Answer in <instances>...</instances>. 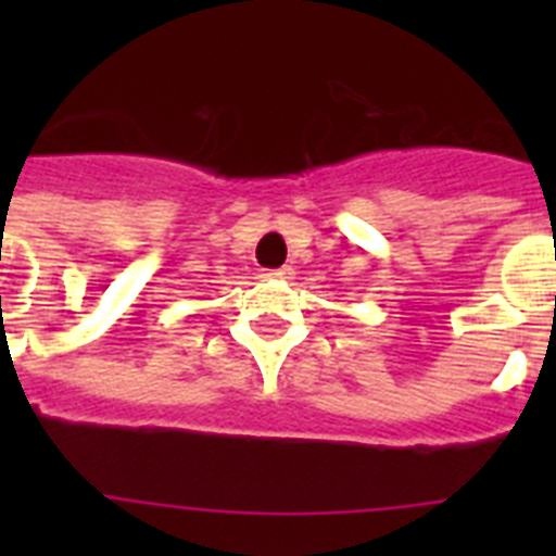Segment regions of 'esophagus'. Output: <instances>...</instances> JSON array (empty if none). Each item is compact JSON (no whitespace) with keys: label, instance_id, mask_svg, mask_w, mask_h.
I'll return each instance as SVG.
<instances>
[{"label":"esophagus","instance_id":"obj_1","mask_svg":"<svg viewBox=\"0 0 556 556\" xmlns=\"http://www.w3.org/2000/svg\"><path fill=\"white\" fill-rule=\"evenodd\" d=\"M292 275H294L292 267H281V269H267L264 278H267V281H289Z\"/></svg>","mask_w":556,"mask_h":556}]
</instances>
